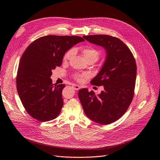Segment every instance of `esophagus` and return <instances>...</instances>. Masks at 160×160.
<instances>
[{"label": "esophagus", "instance_id": "34e87169", "mask_svg": "<svg viewBox=\"0 0 160 160\" xmlns=\"http://www.w3.org/2000/svg\"><path fill=\"white\" fill-rule=\"evenodd\" d=\"M72 87H73V88L75 89V90H79V89L81 88V87H80V85H77V84H73V85H72Z\"/></svg>", "mask_w": 160, "mask_h": 160}]
</instances>
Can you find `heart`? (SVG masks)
<instances>
[{
	"label": "heart",
	"instance_id": "heart-1",
	"mask_svg": "<svg viewBox=\"0 0 160 160\" xmlns=\"http://www.w3.org/2000/svg\"><path fill=\"white\" fill-rule=\"evenodd\" d=\"M73 52L74 51L73 49H70L69 51H68L63 56V58H62L63 61H67L68 60H69L73 56ZM81 52L83 58L87 61H91L93 62H94L98 60L100 56L99 51L96 48H94L92 47L83 48L82 49ZM83 77H84L83 75H80V74H76L74 76L75 78L77 79V80H81Z\"/></svg>",
	"mask_w": 160,
	"mask_h": 160
}]
</instances>
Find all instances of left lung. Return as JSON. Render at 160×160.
<instances>
[{"label": "left lung", "instance_id": "1", "mask_svg": "<svg viewBox=\"0 0 160 160\" xmlns=\"http://www.w3.org/2000/svg\"><path fill=\"white\" fill-rule=\"evenodd\" d=\"M90 43L104 48L105 62L99 73L90 82L104 90L96 95L92 90L80 89L79 99L87 117L96 123L108 125L121 118L132 101L137 75L134 57L119 38L107 35H84Z\"/></svg>", "mask_w": 160, "mask_h": 160}]
</instances>
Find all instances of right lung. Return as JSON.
I'll return each instance as SVG.
<instances>
[{
	"mask_svg": "<svg viewBox=\"0 0 160 160\" xmlns=\"http://www.w3.org/2000/svg\"><path fill=\"white\" fill-rule=\"evenodd\" d=\"M84 40L78 36L47 35L34 40L22 54L17 72V90L25 110L33 118L48 122L59 116L65 85L52 84V70L61 65L68 50Z\"/></svg>",
	"mask_w": 160,
	"mask_h": 160,
	"instance_id": "1",
	"label": "right lung"
}]
</instances>
